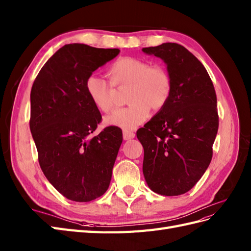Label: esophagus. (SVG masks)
<instances>
[{
	"label": "esophagus",
	"instance_id": "obj_1",
	"mask_svg": "<svg viewBox=\"0 0 251 251\" xmlns=\"http://www.w3.org/2000/svg\"><path fill=\"white\" fill-rule=\"evenodd\" d=\"M134 137H135V133H134V132L126 131V130L124 131V139L125 140H129V139H132Z\"/></svg>",
	"mask_w": 251,
	"mask_h": 251
}]
</instances>
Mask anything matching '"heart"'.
<instances>
[{
	"instance_id": "1",
	"label": "heart",
	"mask_w": 251,
	"mask_h": 251,
	"mask_svg": "<svg viewBox=\"0 0 251 251\" xmlns=\"http://www.w3.org/2000/svg\"><path fill=\"white\" fill-rule=\"evenodd\" d=\"M111 82L90 75L85 88L91 103L103 113L111 112L115 106L116 89L130 87L127 103L130 106L120 108L105 118L109 126L131 130L149 118L152 108L161 111L170 99L173 81L169 72L161 65H151L149 60L125 56L109 67Z\"/></svg>"
}]
</instances>
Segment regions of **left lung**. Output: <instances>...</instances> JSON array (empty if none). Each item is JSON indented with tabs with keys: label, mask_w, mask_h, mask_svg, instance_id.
<instances>
[{
	"label": "left lung",
	"mask_w": 251,
	"mask_h": 251,
	"mask_svg": "<svg viewBox=\"0 0 251 251\" xmlns=\"http://www.w3.org/2000/svg\"><path fill=\"white\" fill-rule=\"evenodd\" d=\"M143 51L162 58L173 81L167 105L136 132L144 147L143 173L154 193L178 196L195 186L211 163L216 93L204 66L183 46L166 42Z\"/></svg>",
	"instance_id": "1"
}]
</instances>
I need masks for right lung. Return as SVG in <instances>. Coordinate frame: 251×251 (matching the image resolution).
<instances>
[{
	"mask_svg": "<svg viewBox=\"0 0 251 251\" xmlns=\"http://www.w3.org/2000/svg\"><path fill=\"white\" fill-rule=\"evenodd\" d=\"M118 49L66 45L45 64L30 90L29 129L42 173L67 199L88 202L109 186L122 143L118 126L93 136L101 114L88 98L86 78Z\"/></svg>",
	"mask_w": 251,
	"mask_h": 251,
	"instance_id": "obj_1",
	"label": "right lung"
}]
</instances>
